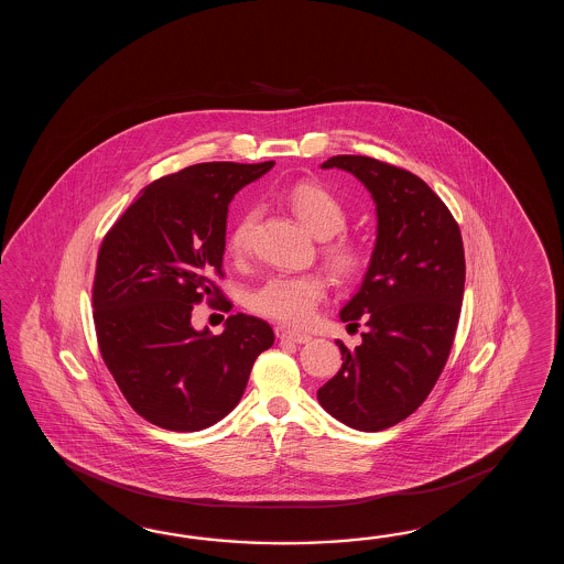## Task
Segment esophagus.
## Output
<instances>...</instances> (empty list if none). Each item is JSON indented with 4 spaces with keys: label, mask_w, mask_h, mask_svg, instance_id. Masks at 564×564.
I'll return each mask as SVG.
<instances>
[{
    "label": "esophagus",
    "mask_w": 564,
    "mask_h": 564,
    "mask_svg": "<svg viewBox=\"0 0 564 564\" xmlns=\"http://www.w3.org/2000/svg\"><path fill=\"white\" fill-rule=\"evenodd\" d=\"M278 338L286 340V343H296V345H304V343L311 340V336L302 335V333H296V330H290V328H280L278 330Z\"/></svg>",
    "instance_id": "esophagus-1"
}]
</instances>
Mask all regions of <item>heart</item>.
<instances>
[{"instance_id":"heart-1","label":"heart","mask_w":564,"mask_h":564,"mask_svg":"<svg viewBox=\"0 0 564 564\" xmlns=\"http://www.w3.org/2000/svg\"><path fill=\"white\" fill-rule=\"evenodd\" d=\"M286 204L300 224L314 234L323 246V258L330 272L343 280H352L369 265V252L359 240L336 236L347 228V209L335 193L323 185L302 181L286 193ZM258 214L250 209L231 226L226 248L234 260H243L252 250V234ZM326 296V280L318 274H278L253 290L248 306L270 321L304 326L312 321L316 306Z\"/></svg>"}]
</instances>
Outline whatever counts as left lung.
I'll return each instance as SVG.
<instances>
[{"mask_svg":"<svg viewBox=\"0 0 564 564\" xmlns=\"http://www.w3.org/2000/svg\"><path fill=\"white\" fill-rule=\"evenodd\" d=\"M377 204V243L362 286L340 311L367 330L343 367L318 389L333 417L359 432H381L420 408L444 371L464 300L466 256L456 219L411 171L372 156L336 155Z\"/></svg>","mask_w":564,"mask_h":564,"instance_id":"obj_1","label":"left lung"}]
</instances>
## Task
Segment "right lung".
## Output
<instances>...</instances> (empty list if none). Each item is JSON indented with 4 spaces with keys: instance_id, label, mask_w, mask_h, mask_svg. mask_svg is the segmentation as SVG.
<instances>
[{
    "instance_id": "add662e5",
    "label": "right lung",
    "mask_w": 564,
    "mask_h": 564,
    "mask_svg": "<svg viewBox=\"0 0 564 564\" xmlns=\"http://www.w3.org/2000/svg\"><path fill=\"white\" fill-rule=\"evenodd\" d=\"M272 165L216 161L153 181L100 243L98 348L129 405L156 427L199 432L224 420L274 345L272 326L241 312L221 335L192 326L195 304L224 296L214 276L224 278L229 202Z\"/></svg>"
}]
</instances>
